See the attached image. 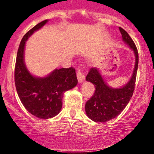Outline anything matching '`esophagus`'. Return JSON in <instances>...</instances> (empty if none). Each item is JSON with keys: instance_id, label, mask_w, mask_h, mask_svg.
<instances>
[{"instance_id": "esophagus-1", "label": "esophagus", "mask_w": 154, "mask_h": 154, "mask_svg": "<svg viewBox=\"0 0 154 154\" xmlns=\"http://www.w3.org/2000/svg\"><path fill=\"white\" fill-rule=\"evenodd\" d=\"M77 79H78L79 83H82L85 80V76L80 71H78V72H77Z\"/></svg>"}]
</instances>
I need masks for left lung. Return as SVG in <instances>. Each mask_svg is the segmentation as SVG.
I'll return each instance as SVG.
<instances>
[{
    "label": "left lung",
    "instance_id": "1",
    "mask_svg": "<svg viewBox=\"0 0 154 154\" xmlns=\"http://www.w3.org/2000/svg\"><path fill=\"white\" fill-rule=\"evenodd\" d=\"M123 42L130 48L135 55V65L131 78L126 85L120 88H112L105 82L99 69L92 68L87 75V82L96 88L94 95L85 103V112L94 122L104 123L116 117L130 102L135 88V82L138 69L139 55L137 47L128 33L119 27Z\"/></svg>",
    "mask_w": 154,
    "mask_h": 154
}]
</instances>
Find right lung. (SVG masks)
I'll list each match as a JSON object with an SVG mask.
<instances>
[{
    "mask_svg": "<svg viewBox=\"0 0 154 154\" xmlns=\"http://www.w3.org/2000/svg\"><path fill=\"white\" fill-rule=\"evenodd\" d=\"M48 22L42 21L23 37L16 58L14 82L16 90L24 108L33 116L42 119L52 118L60 112L64 92L73 89L78 80L75 69H55L48 75L38 77L31 74L24 62V48L27 40Z\"/></svg>",
    "mask_w": 154,
    "mask_h": 154,
    "instance_id": "1",
    "label": "right lung"
}]
</instances>
